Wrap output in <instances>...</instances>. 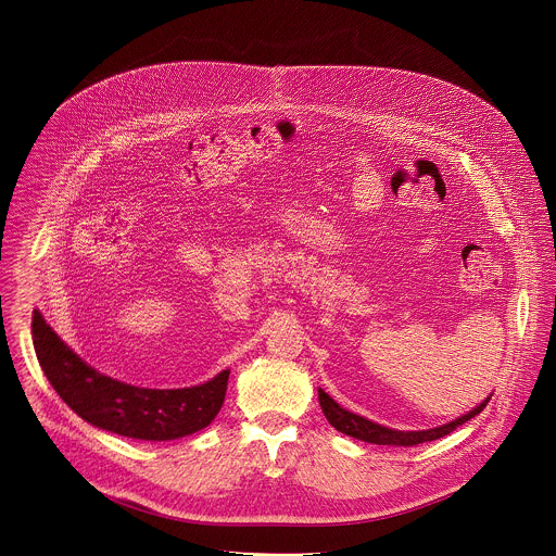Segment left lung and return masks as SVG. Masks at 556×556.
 Returning <instances> with one entry per match:
<instances>
[{
    "label": "left lung",
    "instance_id": "1",
    "mask_svg": "<svg viewBox=\"0 0 556 556\" xmlns=\"http://www.w3.org/2000/svg\"><path fill=\"white\" fill-rule=\"evenodd\" d=\"M490 397H485L479 406H476L471 413L445 424V426H439V428H432V430H419V432H402V430H392V428H386V426H379L366 417H359L346 408H342L338 402H333L329 394H325L323 390H318V402H320V408L327 417V421L340 430L342 434H349L353 439H359V441H366V443H375V445H400V447H413V445H419V443H428V441H437L450 432H454L458 426H463L465 421H469L471 417L479 415L483 410V406L488 404Z\"/></svg>",
    "mask_w": 556,
    "mask_h": 556
}]
</instances>
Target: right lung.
<instances>
[{
	"label": "right lung",
	"instance_id": "obj_1",
	"mask_svg": "<svg viewBox=\"0 0 556 556\" xmlns=\"http://www.w3.org/2000/svg\"><path fill=\"white\" fill-rule=\"evenodd\" d=\"M31 333L53 390L96 428L128 439L170 441L210 426L225 402L229 370L197 388L148 390L111 379L85 364L40 313H34Z\"/></svg>",
	"mask_w": 556,
	"mask_h": 556
}]
</instances>
